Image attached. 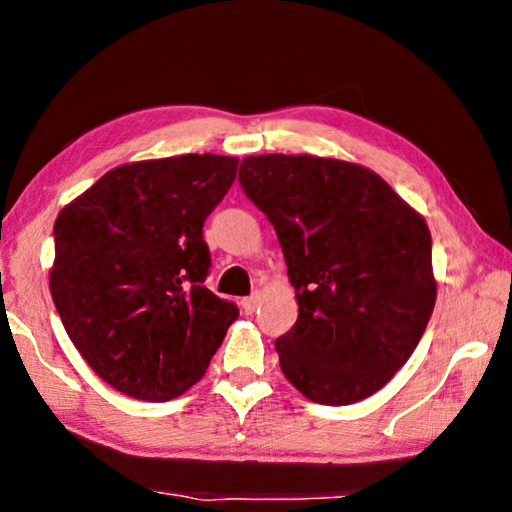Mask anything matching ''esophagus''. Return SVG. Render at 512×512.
Instances as JSON below:
<instances>
[{"instance_id": "obj_1", "label": "esophagus", "mask_w": 512, "mask_h": 512, "mask_svg": "<svg viewBox=\"0 0 512 512\" xmlns=\"http://www.w3.org/2000/svg\"><path fill=\"white\" fill-rule=\"evenodd\" d=\"M259 300H262V296H259V293H253V296H248V298L241 300V307H244L246 314H253V311L259 305Z\"/></svg>"}]
</instances>
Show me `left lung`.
<instances>
[{"instance_id": "8db88e82", "label": "left lung", "mask_w": 512, "mask_h": 512, "mask_svg": "<svg viewBox=\"0 0 512 512\" xmlns=\"http://www.w3.org/2000/svg\"><path fill=\"white\" fill-rule=\"evenodd\" d=\"M239 183L280 239L298 320L275 341L311 402L354 404L418 348L436 305L431 232L384 178L318 155H248Z\"/></svg>"}]
</instances>
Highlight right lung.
<instances>
[{"label":"right lung","instance_id":"add662e5","mask_svg":"<svg viewBox=\"0 0 512 512\" xmlns=\"http://www.w3.org/2000/svg\"><path fill=\"white\" fill-rule=\"evenodd\" d=\"M237 167L212 153L128 162L60 210L51 298L81 357L119 393L183 395L237 320L239 309L203 284V223Z\"/></svg>","mask_w":512,"mask_h":512}]
</instances>
